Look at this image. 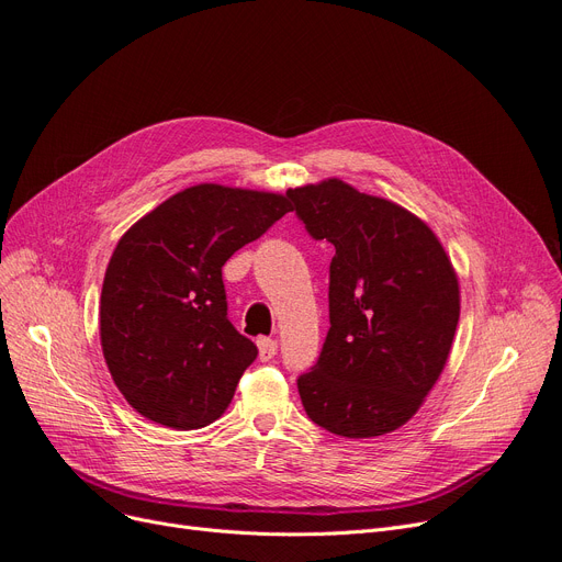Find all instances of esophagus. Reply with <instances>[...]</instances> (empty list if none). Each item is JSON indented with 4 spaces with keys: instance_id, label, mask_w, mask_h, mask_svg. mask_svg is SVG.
<instances>
[{
    "instance_id": "34e87169",
    "label": "esophagus",
    "mask_w": 562,
    "mask_h": 562,
    "mask_svg": "<svg viewBox=\"0 0 562 562\" xmlns=\"http://www.w3.org/2000/svg\"><path fill=\"white\" fill-rule=\"evenodd\" d=\"M257 349H259V358L266 362V360H271L278 353V341L276 339H268V337H259L257 339Z\"/></svg>"
}]
</instances>
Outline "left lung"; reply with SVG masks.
Returning <instances> with one entry per match:
<instances>
[{
	"instance_id": "1",
	"label": "left lung",
	"mask_w": 562,
	"mask_h": 562,
	"mask_svg": "<svg viewBox=\"0 0 562 562\" xmlns=\"http://www.w3.org/2000/svg\"><path fill=\"white\" fill-rule=\"evenodd\" d=\"M294 209L335 246L330 330L299 379L307 416L330 434L374 438L406 425L441 376L459 324V278L431 227L341 179L299 186Z\"/></svg>"
}]
</instances>
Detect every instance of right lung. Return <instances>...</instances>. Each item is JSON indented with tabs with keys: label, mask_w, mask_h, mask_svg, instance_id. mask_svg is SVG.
I'll return each mask as SVG.
<instances>
[{
	"label": "right lung",
	"mask_w": 562,
	"mask_h": 562,
	"mask_svg": "<svg viewBox=\"0 0 562 562\" xmlns=\"http://www.w3.org/2000/svg\"><path fill=\"white\" fill-rule=\"evenodd\" d=\"M291 192L198 183L119 238L101 291V347L146 420L200 429L232 404L257 347L227 319L223 266L291 211Z\"/></svg>",
	"instance_id": "right-lung-1"
}]
</instances>
